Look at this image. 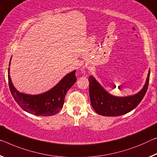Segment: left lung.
Returning a JSON list of instances; mask_svg holds the SVG:
<instances>
[{
    "label": "left lung",
    "instance_id": "1",
    "mask_svg": "<svg viewBox=\"0 0 157 157\" xmlns=\"http://www.w3.org/2000/svg\"><path fill=\"white\" fill-rule=\"evenodd\" d=\"M149 70L145 83L138 93L132 95L119 97L108 93L93 76H90L89 95L94 110L98 114L105 117H117L126 114L134 109L143 100L148 88Z\"/></svg>",
    "mask_w": 157,
    "mask_h": 157
}]
</instances>
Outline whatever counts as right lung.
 <instances>
[{
  "label": "right lung",
  "instance_id": "obj_1",
  "mask_svg": "<svg viewBox=\"0 0 157 157\" xmlns=\"http://www.w3.org/2000/svg\"><path fill=\"white\" fill-rule=\"evenodd\" d=\"M10 62L8 68L10 90L14 100L21 109L29 114L42 117L56 114L63 107L67 91L77 80L75 76L76 70L65 75L58 83L46 92L38 95H30L20 92L14 86L10 76Z\"/></svg>",
  "mask_w": 157,
  "mask_h": 157
}]
</instances>
